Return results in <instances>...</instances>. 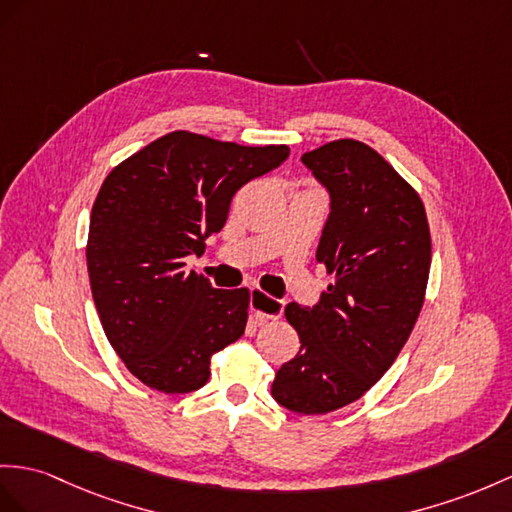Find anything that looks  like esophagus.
Here are the masks:
<instances>
[{
    "instance_id": "34e87169",
    "label": "esophagus",
    "mask_w": 512,
    "mask_h": 512,
    "mask_svg": "<svg viewBox=\"0 0 512 512\" xmlns=\"http://www.w3.org/2000/svg\"><path fill=\"white\" fill-rule=\"evenodd\" d=\"M249 302H252V313H254L256 321H260V323L269 321V319H280L282 310H284V302L267 295L265 291H260V289H252Z\"/></svg>"
}]
</instances>
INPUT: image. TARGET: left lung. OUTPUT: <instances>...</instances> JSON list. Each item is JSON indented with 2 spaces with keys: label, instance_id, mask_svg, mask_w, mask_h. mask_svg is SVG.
Returning a JSON list of instances; mask_svg holds the SVG:
<instances>
[{
  "label": "left lung",
  "instance_id": "8db88e82",
  "mask_svg": "<svg viewBox=\"0 0 512 512\" xmlns=\"http://www.w3.org/2000/svg\"><path fill=\"white\" fill-rule=\"evenodd\" d=\"M330 193L317 263L334 278L319 304L284 308L299 352L271 395L299 415H326L363 397L402 352L421 313L432 239L426 208L376 149L339 139L302 156Z\"/></svg>",
  "mask_w": 512,
  "mask_h": 512
}]
</instances>
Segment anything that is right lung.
<instances>
[{
	"label": "right lung",
	"instance_id": "1",
	"mask_svg": "<svg viewBox=\"0 0 512 512\" xmlns=\"http://www.w3.org/2000/svg\"><path fill=\"white\" fill-rule=\"evenodd\" d=\"M286 145L249 147L176 130L112 169L91 210L86 267L108 343L134 378L191 393L210 358L241 339L249 291L213 289L184 258L228 219L243 184L280 167Z\"/></svg>",
	"mask_w": 512,
	"mask_h": 512
}]
</instances>
